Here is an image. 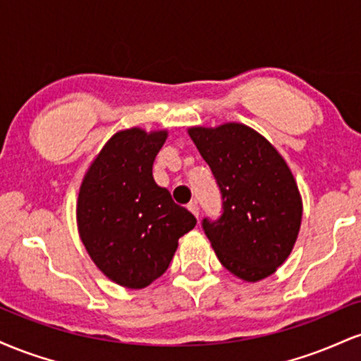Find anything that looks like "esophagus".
<instances>
[{"label":"esophagus","mask_w":361,"mask_h":361,"mask_svg":"<svg viewBox=\"0 0 361 361\" xmlns=\"http://www.w3.org/2000/svg\"><path fill=\"white\" fill-rule=\"evenodd\" d=\"M188 210L195 215V217H198V215H200V209H198L197 202H190V204H188Z\"/></svg>","instance_id":"34e87169"}]
</instances>
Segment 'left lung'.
Here are the masks:
<instances>
[{
  "label": "left lung",
  "mask_w": 361,
  "mask_h": 361,
  "mask_svg": "<svg viewBox=\"0 0 361 361\" xmlns=\"http://www.w3.org/2000/svg\"><path fill=\"white\" fill-rule=\"evenodd\" d=\"M188 135L222 193L221 219L202 222L219 261L251 283L273 275L292 252L302 222V197L288 164L244 123L190 127Z\"/></svg>",
  "instance_id": "obj_1"
}]
</instances>
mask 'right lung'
<instances>
[{
    "label": "right lung",
    "instance_id": "obj_1",
    "mask_svg": "<svg viewBox=\"0 0 361 361\" xmlns=\"http://www.w3.org/2000/svg\"><path fill=\"white\" fill-rule=\"evenodd\" d=\"M168 130H118L90 164L76 204L90 258L120 287L146 288L168 270L178 239L197 219L156 185L152 163Z\"/></svg>",
    "mask_w": 361,
    "mask_h": 361
}]
</instances>
